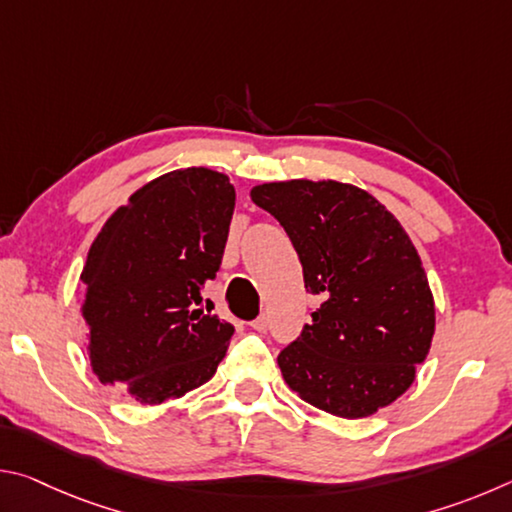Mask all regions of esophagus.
Wrapping results in <instances>:
<instances>
[{
	"instance_id": "1",
	"label": "esophagus",
	"mask_w": 512,
	"mask_h": 512,
	"mask_svg": "<svg viewBox=\"0 0 512 512\" xmlns=\"http://www.w3.org/2000/svg\"><path fill=\"white\" fill-rule=\"evenodd\" d=\"M250 327L257 329V332H266V329H268V316L262 314L259 318H255L253 323H250Z\"/></svg>"
}]
</instances>
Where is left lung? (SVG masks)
Wrapping results in <instances>:
<instances>
[{"label":"left lung","instance_id":"8db88e82","mask_svg":"<svg viewBox=\"0 0 512 512\" xmlns=\"http://www.w3.org/2000/svg\"><path fill=\"white\" fill-rule=\"evenodd\" d=\"M300 257L305 289L323 298L311 325L277 357L291 391L339 418H368L413 384L436 307L418 250L363 189L284 180L250 189Z\"/></svg>","mask_w":512,"mask_h":512}]
</instances>
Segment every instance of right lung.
Returning <instances> with one entry per match:
<instances>
[{
	"label": "right lung",
	"mask_w": 512,
	"mask_h": 512,
	"mask_svg": "<svg viewBox=\"0 0 512 512\" xmlns=\"http://www.w3.org/2000/svg\"><path fill=\"white\" fill-rule=\"evenodd\" d=\"M232 212L230 178L189 167L146 183L103 223L81 273L101 384L162 404L212 379L235 327L196 307L221 266Z\"/></svg>",
	"instance_id": "add662e5"
}]
</instances>
